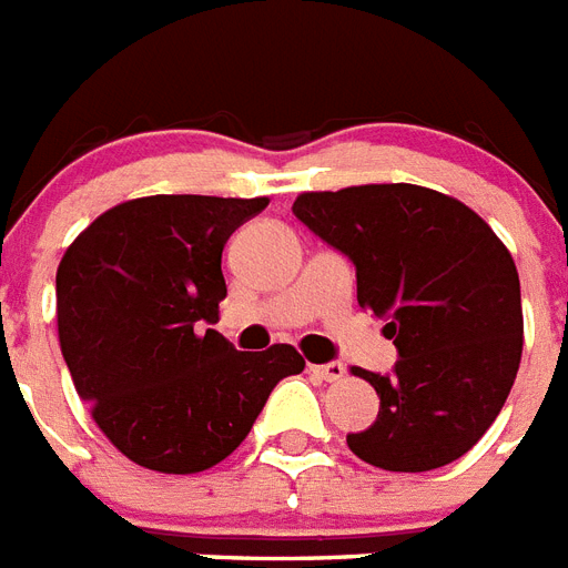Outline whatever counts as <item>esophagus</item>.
Returning a JSON list of instances; mask_svg holds the SVG:
<instances>
[{"label":"esophagus","instance_id":"esophagus-1","mask_svg":"<svg viewBox=\"0 0 568 568\" xmlns=\"http://www.w3.org/2000/svg\"><path fill=\"white\" fill-rule=\"evenodd\" d=\"M311 372L316 378L322 381H343L346 378V366L339 361H331V363H313Z\"/></svg>","mask_w":568,"mask_h":568}]
</instances>
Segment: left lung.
I'll return each mask as SVG.
<instances>
[{
    "label": "left lung",
    "mask_w": 568,
    "mask_h": 568,
    "mask_svg": "<svg viewBox=\"0 0 568 568\" xmlns=\"http://www.w3.org/2000/svg\"><path fill=\"white\" fill-rule=\"evenodd\" d=\"M296 220L355 263L357 305L398 348L389 375L355 369L378 419L346 443L387 471L464 457L505 407L521 361L519 272L478 213L416 184L302 193Z\"/></svg>",
    "instance_id": "obj_1"
}]
</instances>
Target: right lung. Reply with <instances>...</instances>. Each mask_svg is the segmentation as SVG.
<instances>
[{"label":"right lung","mask_w":568,"mask_h":568,"mask_svg":"<svg viewBox=\"0 0 568 568\" xmlns=\"http://www.w3.org/2000/svg\"><path fill=\"white\" fill-rule=\"evenodd\" d=\"M270 199L146 196L104 211L54 275L63 361L102 434L146 469L193 475L246 439L287 343L237 352L220 331L222 248Z\"/></svg>","instance_id":"right-lung-1"}]
</instances>
